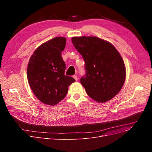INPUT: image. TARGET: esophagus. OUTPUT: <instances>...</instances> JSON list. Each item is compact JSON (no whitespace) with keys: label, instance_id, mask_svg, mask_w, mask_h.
<instances>
[{"label":"esophagus","instance_id":"34e87169","mask_svg":"<svg viewBox=\"0 0 152 152\" xmlns=\"http://www.w3.org/2000/svg\"><path fill=\"white\" fill-rule=\"evenodd\" d=\"M73 77V78L75 79L76 81H77V79H78V78H77V76L76 75H74Z\"/></svg>","mask_w":152,"mask_h":152}]
</instances>
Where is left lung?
Wrapping results in <instances>:
<instances>
[{
  "instance_id": "1",
  "label": "left lung",
  "mask_w": 152,
  "mask_h": 152,
  "mask_svg": "<svg viewBox=\"0 0 152 152\" xmlns=\"http://www.w3.org/2000/svg\"><path fill=\"white\" fill-rule=\"evenodd\" d=\"M71 41L85 61L86 74L80 81L87 94L99 102L113 98L126 79L121 55L112 44L97 37H74Z\"/></svg>"
}]
</instances>
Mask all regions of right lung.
I'll list each match as a JSON object with an SVG mask.
<instances>
[{
  "mask_svg": "<svg viewBox=\"0 0 152 152\" xmlns=\"http://www.w3.org/2000/svg\"><path fill=\"white\" fill-rule=\"evenodd\" d=\"M66 39L54 37L34 51L27 68L29 84L37 98L42 103L55 105L65 97L68 86L75 82L65 75L66 65L61 57Z\"/></svg>",
  "mask_w": 152,
  "mask_h": 152,
  "instance_id": "obj_1",
  "label": "right lung"
}]
</instances>
